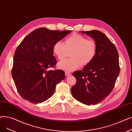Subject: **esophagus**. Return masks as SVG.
<instances>
[{"mask_svg":"<svg viewBox=\"0 0 132 132\" xmlns=\"http://www.w3.org/2000/svg\"><path fill=\"white\" fill-rule=\"evenodd\" d=\"M71 75V73H70L69 72H65V76H69Z\"/></svg>","mask_w":132,"mask_h":132,"instance_id":"obj_1","label":"esophagus"}]
</instances>
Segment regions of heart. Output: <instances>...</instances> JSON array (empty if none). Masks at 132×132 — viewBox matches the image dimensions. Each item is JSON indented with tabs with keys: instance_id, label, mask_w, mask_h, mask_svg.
<instances>
[{
	"instance_id": "b5f03b06",
	"label": "heart",
	"mask_w": 132,
	"mask_h": 132,
	"mask_svg": "<svg viewBox=\"0 0 132 132\" xmlns=\"http://www.w3.org/2000/svg\"><path fill=\"white\" fill-rule=\"evenodd\" d=\"M54 54L59 60L65 58L68 51H71L72 58L60 61L58 67L65 71H72L81 65L85 66L92 61L97 52V45L92 40L78 34H74L65 39L64 44L55 42L52 47Z\"/></svg>"
}]
</instances>
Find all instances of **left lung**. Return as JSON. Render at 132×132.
<instances>
[{
  "mask_svg": "<svg viewBox=\"0 0 132 132\" xmlns=\"http://www.w3.org/2000/svg\"><path fill=\"white\" fill-rule=\"evenodd\" d=\"M92 38L97 45L94 60L81 71L73 74L76 84L71 88L73 97L84 104L95 105L110 94L119 74V55L116 47L102 32L81 31Z\"/></svg>",
  "mask_w": 132,
  "mask_h": 132,
  "instance_id": "1",
  "label": "left lung"
}]
</instances>
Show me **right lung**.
Instances as JSON below:
<instances>
[{
	"instance_id": "obj_1",
	"label": "right lung",
	"mask_w": 132,
	"mask_h": 132,
	"mask_svg": "<svg viewBox=\"0 0 132 132\" xmlns=\"http://www.w3.org/2000/svg\"><path fill=\"white\" fill-rule=\"evenodd\" d=\"M71 32L39 28L27 35L17 47L12 76L24 99L32 104L47 100L53 95L56 85L65 78L64 71L47 69L56 64L52 51L54 44Z\"/></svg>"
}]
</instances>
